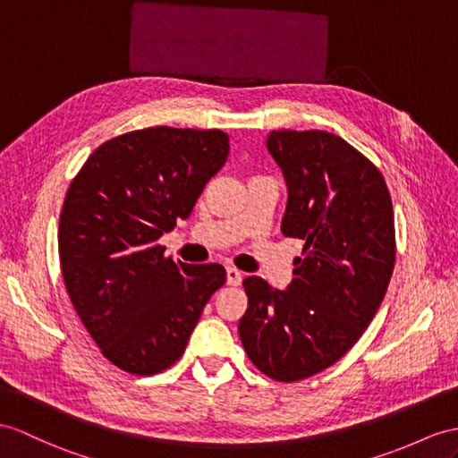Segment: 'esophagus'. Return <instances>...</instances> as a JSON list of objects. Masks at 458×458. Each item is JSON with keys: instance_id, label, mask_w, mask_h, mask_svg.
<instances>
[{"instance_id": "1", "label": "esophagus", "mask_w": 458, "mask_h": 458, "mask_svg": "<svg viewBox=\"0 0 458 458\" xmlns=\"http://www.w3.org/2000/svg\"><path fill=\"white\" fill-rule=\"evenodd\" d=\"M241 282H242V274L237 270V267H227V284L237 287L241 285Z\"/></svg>"}]
</instances>
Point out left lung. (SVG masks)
Instances as JSON below:
<instances>
[{"label":"left lung","instance_id":"left-lung-1","mask_svg":"<svg viewBox=\"0 0 458 458\" xmlns=\"http://www.w3.org/2000/svg\"><path fill=\"white\" fill-rule=\"evenodd\" d=\"M267 151L287 182L285 237L305 241L285 292L242 282L239 336L266 377L295 383L336 363L381 307L394 270L393 199L381 171L340 136L272 130Z\"/></svg>","mask_w":458,"mask_h":458}]
</instances>
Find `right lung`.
I'll list each match as a JSON object with an SVG mask.
<instances>
[{"label":"right lung","instance_id":"1","mask_svg":"<svg viewBox=\"0 0 458 458\" xmlns=\"http://www.w3.org/2000/svg\"><path fill=\"white\" fill-rule=\"evenodd\" d=\"M227 155L221 130L128 131L89 155L65 192L58 227L64 284L87 332L122 371L169 369L225 284L221 264L174 262L157 241L191 216Z\"/></svg>","mask_w":458,"mask_h":458}]
</instances>
